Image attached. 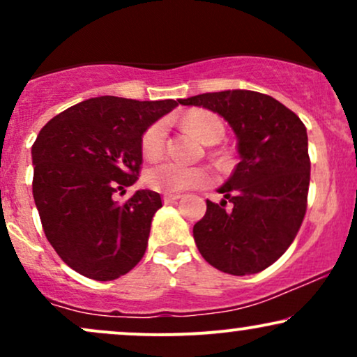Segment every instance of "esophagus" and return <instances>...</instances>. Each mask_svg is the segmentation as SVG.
<instances>
[{
    "label": "esophagus",
    "mask_w": 357,
    "mask_h": 357,
    "mask_svg": "<svg viewBox=\"0 0 357 357\" xmlns=\"http://www.w3.org/2000/svg\"><path fill=\"white\" fill-rule=\"evenodd\" d=\"M181 198V195H171V192H166L165 195V203H174Z\"/></svg>",
    "instance_id": "34e87169"
}]
</instances>
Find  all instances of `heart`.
I'll use <instances>...</instances> for the list:
<instances>
[{
  "label": "heart",
  "instance_id": "b5f03b06",
  "mask_svg": "<svg viewBox=\"0 0 357 357\" xmlns=\"http://www.w3.org/2000/svg\"><path fill=\"white\" fill-rule=\"evenodd\" d=\"M184 126L191 129L203 142L220 141L225 134V124L218 114L211 110H192L183 117ZM167 139V121L158 119L147 126L141 137V149L146 158L155 159L165 153ZM210 181V171L199 166H186L176 161H162L146 173V183L153 190L179 192L190 188L202 186Z\"/></svg>",
  "mask_w": 357,
  "mask_h": 357
}]
</instances>
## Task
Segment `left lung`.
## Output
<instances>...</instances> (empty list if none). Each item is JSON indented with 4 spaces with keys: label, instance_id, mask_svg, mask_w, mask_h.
Segmentation results:
<instances>
[{
    "label": "left lung",
    "instance_id": "1",
    "mask_svg": "<svg viewBox=\"0 0 357 357\" xmlns=\"http://www.w3.org/2000/svg\"><path fill=\"white\" fill-rule=\"evenodd\" d=\"M179 104L220 114L238 139L240 162L218 190L225 199H206V213L192 227L196 247L225 273L261 272L292 245L305 216L310 158L304 122L253 90L199 93Z\"/></svg>",
    "mask_w": 357,
    "mask_h": 357
}]
</instances>
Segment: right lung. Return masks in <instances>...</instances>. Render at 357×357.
<instances>
[{
    "instance_id": "1",
    "label": "right lung",
    "mask_w": 357,
    "mask_h": 357,
    "mask_svg": "<svg viewBox=\"0 0 357 357\" xmlns=\"http://www.w3.org/2000/svg\"><path fill=\"white\" fill-rule=\"evenodd\" d=\"M178 102L96 97L72 105L40 130L33 198L45 236L68 267L93 280H116L144 257L159 192L139 190L141 137Z\"/></svg>"
}]
</instances>
